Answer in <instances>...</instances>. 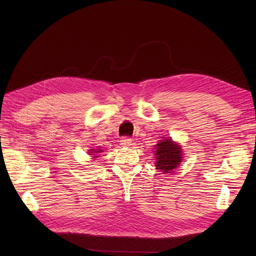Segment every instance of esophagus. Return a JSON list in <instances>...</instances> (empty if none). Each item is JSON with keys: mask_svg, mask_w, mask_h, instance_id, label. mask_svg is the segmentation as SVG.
Wrapping results in <instances>:
<instances>
[{"mask_svg": "<svg viewBox=\"0 0 256 256\" xmlns=\"http://www.w3.org/2000/svg\"><path fill=\"white\" fill-rule=\"evenodd\" d=\"M120 144L122 145V146H124V147H128V146H130V145H132V139H130V138H128V137L121 138V140H120Z\"/></svg>", "mask_w": 256, "mask_h": 256, "instance_id": "obj_1", "label": "esophagus"}]
</instances>
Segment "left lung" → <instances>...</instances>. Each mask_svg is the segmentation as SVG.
Here are the masks:
<instances>
[{"label": "left lung", "mask_w": 256, "mask_h": 256, "mask_svg": "<svg viewBox=\"0 0 256 256\" xmlns=\"http://www.w3.org/2000/svg\"><path fill=\"white\" fill-rule=\"evenodd\" d=\"M182 147L178 143L173 142L172 139L166 138L165 140H160L154 152L156 158V169L162 170L164 173H171L182 162Z\"/></svg>", "instance_id": "1"}]
</instances>
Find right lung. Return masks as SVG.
Masks as SVG:
<instances>
[{"mask_svg":"<svg viewBox=\"0 0 256 256\" xmlns=\"http://www.w3.org/2000/svg\"><path fill=\"white\" fill-rule=\"evenodd\" d=\"M104 150H89V154H91V156H93V158H98V156H96L98 154H100V152H102Z\"/></svg>","mask_w":256,"mask_h":256,"instance_id":"1","label":"right lung"}]
</instances>
